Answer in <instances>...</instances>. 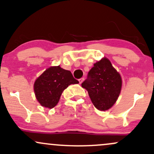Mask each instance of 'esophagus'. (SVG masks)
Segmentation results:
<instances>
[{"mask_svg":"<svg viewBox=\"0 0 154 154\" xmlns=\"http://www.w3.org/2000/svg\"><path fill=\"white\" fill-rule=\"evenodd\" d=\"M83 81H84V77H82V78H80V79H79V84H81V83H82Z\"/></svg>","mask_w":154,"mask_h":154,"instance_id":"1","label":"esophagus"}]
</instances>
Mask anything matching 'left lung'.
Wrapping results in <instances>:
<instances>
[{
	"mask_svg": "<svg viewBox=\"0 0 154 154\" xmlns=\"http://www.w3.org/2000/svg\"><path fill=\"white\" fill-rule=\"evenodd\" d=\"M121 76L104 57L94 63L82 87L88 92L92 103L100 111H106L116 103L122 89Z\"/></svg>",
	"mask_w": 154,
	"mask_h": 154,
	"instance_id": "8db88e82",
	"label": "left lung"
}]
</instances>
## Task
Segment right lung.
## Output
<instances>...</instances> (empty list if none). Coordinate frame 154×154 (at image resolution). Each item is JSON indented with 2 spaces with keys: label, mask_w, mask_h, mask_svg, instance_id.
I'll list each match as a JSON object with an SVG mask.
<instances>
[{
  "label": "right lung",
  "mask_w": 154,
  "mask_h": 154,
  "mask_svg": "<svg viewBox=\"0 0 154 154\" xmlns=\"http://www.w3.org/2000/svg\"><path fill=\"white\" fill-rule=\"evenodd\" d=\"M77 83L70 71L60 66H51L35 80V96L40 105L52 109L57 105L62 92L70 85Z\"/></svg>",
  "instance_id": "add662e5"
}]
</instances>
